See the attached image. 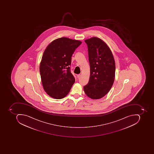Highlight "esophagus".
I'll return each mask as SVG.
<instances>
[{
  "instance_id": "esophagus-1",
  "label": "esophagus",
  "mask_w": 154,
  "mask_h": 154,
  "mask_svg": "<svg viewBox=\"0 0 154 154\" xmlns=\"http://www.w3.org/2000/svg\"><path fill=\"white\" fill-rule=\"evenodd\" d=\"M81 75L80 74H79V75H77V77L78 78H79L80 77H81Z\"/></svg>"
}]
</instances>
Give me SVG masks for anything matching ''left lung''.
Masks as SVG:
<instances>
[{"instance_id":"obj_1","label":"left lung","mask_w":154,"mask_h":154,"mask_svg":"<svg viewBox=\"0 0 154 154\" xmlns=\"http://www.w3.org/2000/svg\"><path fill=\"white\" fill-rule=\"evenodd\" d=\"M85 42L88 47L90 75L84 90L91 99L97 100L105 96L113 84L115 63L111 49L101 39L93 37Z\"/></svg>"}]
</instances>
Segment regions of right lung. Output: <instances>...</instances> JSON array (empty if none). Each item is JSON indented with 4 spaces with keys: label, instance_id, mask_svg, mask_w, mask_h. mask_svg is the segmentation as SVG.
<instances>
[{
    "label": "right lung",
    "instance_id": "obj_1",
    "mask_svg": "<svg viewBox=\"0 0 154 154\" xmlns=\"http://www.w3.org/2000/svg\"><path fill=\"white\" fill-rule=\"evenodd\" d=\"M82 43L61 37L52 42L44 51L40 65L42 83L46 93L54 99L66 96L75 82L69 66L72 54Z\"/></svg>",
    "mask_w": 154,
    "mask_h": 154
}]
</instances>
